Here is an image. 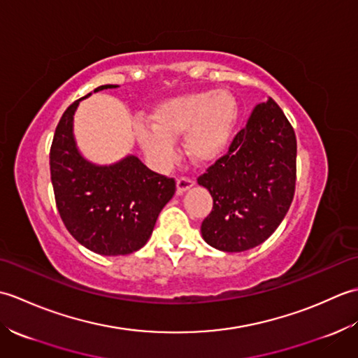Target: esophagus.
I'll list each match as a JSON object with an SVG mask.
<instances>
[{"mask_svg": "<svg viewBox=\"0 0 358 358\" xmlns=\"http://www.w3.org/2000/svg\"><path fill=\"white\" fill-rule=\"evenodd\" d=\"M195 185V181L191 180V178H186V177H181L177 180V194L181 195L185 194L186 191H189L192 186Z\"/></svg>", "mask_w": 358, "mask_h": 358, "instance_id": "1", "label": "esophagus"}]
</instances>
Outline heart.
Here are the masks:
<instances>
[{
    "mask_svg": "<svg viewBox=\"0 0 358 358\" xmlns=\"http://www.w3.org/2000/svg\"><path fill=\"white\" fill-rule=\"evenodd\" d=\"M238 103L226 89L199 90L169 98L152 113V124L136 127V140L158 169H169L177 158V141L194 162L214 163L231 148L238 124Z\"/></svg>",
    "mask_w": 358,
    "mask_h": 358,
    "instance_id": "heart-1",
    "label": "heart"
}]
</instances>
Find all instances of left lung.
<instances>
[{"label":"left lung","instance_id":"8db88e82","mask_svg":"<svg viewBox=\"0 0 358 358\" xmlns=\"http://www.w3.org/2000/svg\"><path fill=\"white\" fill-rule=\"evenodd\" d=\"M296 140L278 104H257L229 152L199 185L214 200L203 220L204 241L223 252H243L268 240L283 222L295 191Z\"/></svg>","mask_w":358,"mask_h":358}]
</instances>
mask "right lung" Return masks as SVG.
<instances>
[{
	"mask_svg": "<svg viewBox=\"0 0 358 358\" xmlns=\"http://www.w3.org/2000/svg\"><path fill=\"white\" fill-rule=\"evenodd\" d=\"M118 86L104 85L95 89ZM92 94H87L85 98ZM71 104L55 129L50 178L59 215L80 245L100 255H127L146 245L159 212L175 194V180L150 171L135 155L96 164L81 154Z\"/></svg>",
	"mask_w": 358,
	"mask_h": 358,
	"instance_id": "right-lung-1",
	"label": "right lung"
}]
</instances>
